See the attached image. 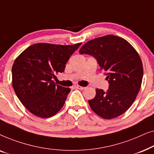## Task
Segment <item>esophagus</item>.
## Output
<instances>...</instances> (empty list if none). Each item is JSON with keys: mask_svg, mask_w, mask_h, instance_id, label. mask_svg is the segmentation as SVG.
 Returning a JSON list of instances; mask_svg holds the SVG:
<instances>
[{"mask_svg": "<svg viewBox=\"0 0 154 154\" xmlns=\"http://www.w3.org/2000/svg\"><path fill=\"white\" fill-rule=\"evenodd\" d=\"M75 88H77V89H79V90H84L85 89V87H83V86H80V85H75Z\"/></svg>", "mask_w": 154, "mask_h": 154, "instance_id": "34e87169", "label": "esophagus"}]
</instances>
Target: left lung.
<instances>
[{"instance_id":"1","label":"left lung","mask_w":154,"mask_h":154,"mask_svg":"<svg viewBox=\"0 0 154 154\" xmlns=\"http://www.w3.org/2000/svg\"><path fill=\"white\" fill-rule=\"evenodd\" d=\"M97 61L106 75L109 89H96L88 101L92 110L104 119L116 118L125 112L135 100L142 85L143 66L136 50L121 37L107 35L87 42L79 50Z\"/></svg>"}]
</instances>
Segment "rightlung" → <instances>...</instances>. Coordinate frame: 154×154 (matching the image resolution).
I'll return each mask as SVG.
<instances>
[{
	"instance_id": "obj_1",
	"label": "right lung",
	"mask_w": 154,
	"mask_h": 154,
	"mask_svg": "<svg viewBox=\"0 0 154 154\" xmlns=\"http://www.w3.org/2000/svg\"><path fill=\"white\" fill-rule=\"evenodd\" d=\"M81 45L33 44L14 60L12 86L22 104L33 115L51 117L64 106L71 89L55 85L52 80L55 73L64 72L65 64Z\"/></svg>"
}]
</instances>
